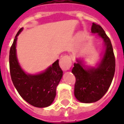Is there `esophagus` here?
Segmentation results:
<instances>
[{"label":"esophagus","instance_id":"34e87169","mask_svg":"<svg viewBox=\"0 0 124 124\" xmlns=\"http://www.w3.org/2000/svg\"><path fill=\"white\" fill-rule=\"evenodd\" d=\"M60 66L64 71H68L70 69L71 66V58L70 56L64 55L60 58Z\"/></svg>","mask_w":124,"mask_h":124}]
</instances>
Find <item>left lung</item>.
<instances>
[{"mask_svg": "<svg viewBox=\"0 0 124 124\" xmlns=\"http://www.w3.org/2000/svg\"><path fill=\"white\" fill-rule=\"evenodd\" d=\"M91 33L103 40L102 57L93 67L85 65L83 59L77 58L71 71L76 78L75 96L79 102L85 104L96 102L106 94L115 71V58L110 39L102 27L94 23Z\"/></svg>", "mask_w": 124, "mask_h": 124, "instance_id": "left-lung-1", "label": "left lung"}]
</instances>
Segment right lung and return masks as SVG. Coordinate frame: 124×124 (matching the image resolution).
Masks as SVG:
<instances>
[{"instance_id": "obj_1", "label": "right lung", "mask_w": 124, "mask_h": 124, "mask_svg": "<svg viewBox=\"0 0 124 124\" xmlns=\"http://www.w3.org/2000/svg\"><path fill=\"white\" fill-rule=\"evenodd\" d=\"M20 29L15 37L9 51V69L15 87L24 100L37 108H46L52 104L56 96V87L63 75L58 60L36 74L26 73L20 66L16 54V41L22 31Z\"/></svg>"}]
</instances>
